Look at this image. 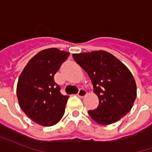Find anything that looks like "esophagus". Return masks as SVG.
<instances>
[{"mask_svg":"<svg viewBox=\"0 0 152 152\" xmlns=\"http://www.w3.org/2000/svg\"><path fill=\"white\" fill-rule=\"evenodd\" d=\"M77 95L79 96L80 98H85L86 95H87V92H86V89H80L79 90V92L77 94Z\"/></svg>","mask_w":152,"mask_h":152,"instance_id":"obj_1","label":"esophagus"}]
</instances>
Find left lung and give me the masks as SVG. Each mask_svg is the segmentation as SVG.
I'll return each instance as SVG.
<instances>
[{
    "label": "left lung",
    "mask_w": 152,
    "mask_h": 152,
    "mask_svg": "<svg viewBox=\"0 0 152 152\" xmlns=\"http://www.w3.org/2000/svg\"><path fill=\"white\" fill-rule=\"evenodd\" d=\"M72 56L89 75L99 99L98 107L89 111L90 117L103 125L121 120L130 111L137 97V86L130 71L114 55L103 50Z\"/></svg>",
    "instance_id": "left-lung-1"
}]
</instances>
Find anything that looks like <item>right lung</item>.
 Here are the masks:
<instances>
[{
  "mask_svg": "<svg viewBox=\"0 0 152 152\" xmlns=\"http://www.w3.org/2000/svg\"><path fill=\"white\" fill-rule=\"evenodd\" d=\"M70 53L50 48L28 63L18 78L17 97L25 114L42 126H52L63 117L69 96L63 95L53 76Z\"/></svg>",
  "mask_w": 152,
  "mask_h": 152,
  "instance_id": "1",
  "label": "right lung"
}]
</instances>
